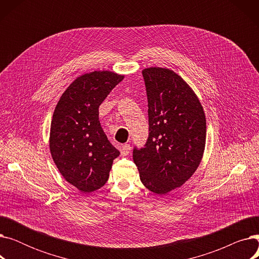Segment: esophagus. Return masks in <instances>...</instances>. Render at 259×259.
Here are the masks:
<instances>
[{
    "label": "esophagus",
    "instance_id": "obj_1",
    "mask_svg": "<svg viewBox=\"0 0 259 259\" xmlns=\"http://www.w3.org/2000/svg\"><path fill=\"white\" fill-rule=\"evenodd\" d=\"M130 150H131V147H130L129 144L122 145V146H121V149H120V154H121V156H127V155H129Z\"/></svg>",
    "mask_w": 259,
    "mask_h": 259
}]
</instances>
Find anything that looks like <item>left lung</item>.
<instances>
[{
    "mask_svg": "<svg viewBox=\"0 0 259 259\" xmlns=\"http://www.w3.org/2000/svg\"><path fill=\"white\" fill-rule=\"evenodd\" d=\"M149 135L133 148L142 183L157 194L185 184L197 169L206 144V117L192 89L175 72L152 67L143 70Z\"/></svg>",
    "mask_w": 259,
    "mask_h": 259,
    "instance_id": "left-lung-1",
    "label": "left lung"
}]
</instances>
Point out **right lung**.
<instances>
[{
    "instance_id": "1",
    "label": "right lung",
    "mask_w": 259,
    "mask_h": 259,
    "mask_svg": "<svg viewBox=\"0 0 259 259\" xmlns=\"http://www.w3.org/2000/svg\"><path fill=\"white\" fill-rule=\"evenodd\" d=\"M124 78L110 71L77 77L67 88L54 110L50 152L64 179L88 193L109 179L119 151L108 141L99 120V107Z\"/></svg>"
}]
</instances>
